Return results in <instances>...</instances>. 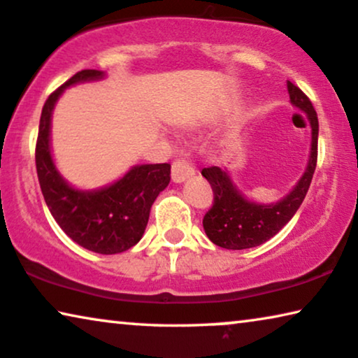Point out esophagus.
Returning <instances> with one entry per match:
<instances>
[{
  "mask_svg": "<svg viewBox=\"0 0 358 358\" xmlns=\"http://www.w3.org/2000/svg\"><path fill=\"white\" fill-rule=\"evenodd\" d=\"M194 175V167L191 164V160H175L172 165V180L175 183H183L185 180H188L189 177Z\"/></svg>",
  "mask_w": 358,
  "mask_h": 358,
  "instance_id": "obj_1",
  "label": "esophagus"
}]
</instances>
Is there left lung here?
Masks as SVG:
<instances>
[{
  "label": "left lung",
  "mask_w": 358,
  "mask_h": 358,
  "mask_svg": "<svg viewBox=\"0 0 358 358\" xmlns=\"http://www.w3.org/2000/svg\"><path fill=\"white\" fill-rule=\"evenodd\" d=\"M290 102L306 113L311 124V150L303 177L295 188L274 204H259L246 199L231 183L227 170L220 167L203 169V177L214 191V203L203 219V227L209 240L225 250H246L259 246L278 234L294 217L308 193L318 160V115L310 99L287 80Z\"/></svg>",
  "instance_id": "1"
}]
</instances>
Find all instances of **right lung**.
Listing matches in <instances>:
<instances>
[{"instance_id": "add662e5", "label": "right lung", "mask_w": 358, "mask_h": 358, "mask_svg": "<svg viewBox=\"0 0 358 358\" xmlns=\"http://www.w3.org/2000/svg\"><path fill=\"white\" fill-rule=\"evenodd\" d=\"M103 76L97 69H84L50 94L40 117L35 165L45 203L64 234L94 253L117 255L143 236L155 198L170 183V164L136 165L123 178L94 191L76 189L63 180L50 149L55 103L69 85Z\"/></svg>"}]
</instances>
